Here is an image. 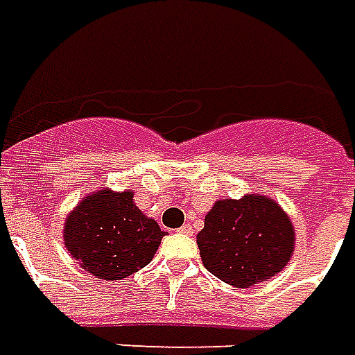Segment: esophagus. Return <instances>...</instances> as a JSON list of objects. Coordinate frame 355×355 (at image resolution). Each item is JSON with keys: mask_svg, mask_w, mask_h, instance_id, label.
Instances as JSON below:
<instances>
[{"mask_svg": "<svg viewBox=\"0 0 355 355\" xmlns=\"http://www.w3.org/2000/svg\"><path fill=\"white\" fill-rule=\"evenodd\" d=\"M178 234H184V236H192L193 226L190 223H186L184 226H180V228H178Z\"/></svg>", "mask_w": 355, "mask_h": 355, "instance_id": "obj_1", "label": "esophagus"}]
</instances>
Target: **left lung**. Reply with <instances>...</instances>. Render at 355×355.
Masks as SVG:
<instances>
[{"label":"left lung","instance_id":"8db88e82","mask_svg":"<svg viewBox=\"0 0 355 355\" xmlns=\"http://www.w3.org/2000/svg\"><path fill=\"white\" fill-rule=\"evenodd\" d=\"M201 261L209 272L234 287H253L287 266L295 228L274 200L249 193L218 200L198 234Z\"/></svg>","mask_w":355,"mask_h":355}]
</instances>
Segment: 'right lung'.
Listing matches in <instances>:
<instances>
[{
  "mask_svg": "<svg viewBox=\"0 0 355 355\" xmlns=\"http://www.w3.org/2000/svg\"><path fill=\"white\" fill-rule=\"evenodd\" d=\"M132 196L104 188L89 193L66 216V249L98 279L114 282L139 272L154 259L165 236L135 205Z\"/></svg>",
  "mask_w": 355,
  "mask_h": 355,
  "instance_id": "obj_1",
  "label": "right lung"
}]
</instances>
